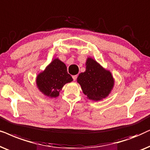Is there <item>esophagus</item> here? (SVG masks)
Listing matches in <instances>:
<instances>
[{
  "instance_id": "esophagus-1",
  "label": "esophagus",
  "mask_w": 150,
  "mask_h": 150,
  "mask_svg": "<svg viewBox=\"0 0 150 150\" xmlns=\"http://www.w3.org/2000/svg\"><path fill=\"white\" fill-rule=\"evenodd\" d=\"M77 77V75H73V80H74V81L76 80Z\"/></svg>"
}]
</instances>
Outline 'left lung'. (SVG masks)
<instances>
[{"label": "left lung", "mask_w": 150, "mask_h": 150, "mask_svg": "<svg viewBox=\"0 0 150 150\" xmlns=\"http://www.w3.org/2000/svg\"><path fill=\"white\" fill-rule=\"evenodd\" d=\"M86 71L77 77L83 93L88 98L99 101L105 98L114 86V79L110 72L103 69L97 62L88 58Z\"/></svg>", "instance_id": "left-lung-1"}]
</instances>
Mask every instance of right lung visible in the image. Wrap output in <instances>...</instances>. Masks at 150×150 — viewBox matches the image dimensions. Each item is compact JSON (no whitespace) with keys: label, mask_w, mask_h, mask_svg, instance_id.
<instances>
[{"label":"right lung","mask_w":150,"mask_h":150,"mask_svg":"<svg viewBox=\"0 0 150 150\" xmlns=\"http://www.w3.org/2000/svg\"><path fill=\"white\" fill-rule=\"evenodd\" d=\"M73 78L67 72L66 65L58 59H55L45 71L37 77L36 83L42 93L50 97L59 95L65 83L71 82Z\"/></svg>","instance_id":"add662e5"}]
</instances>
